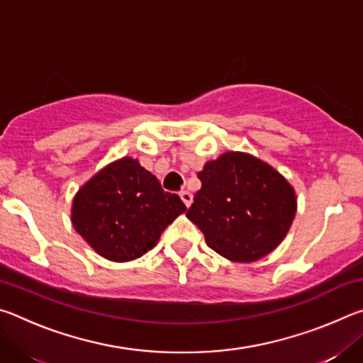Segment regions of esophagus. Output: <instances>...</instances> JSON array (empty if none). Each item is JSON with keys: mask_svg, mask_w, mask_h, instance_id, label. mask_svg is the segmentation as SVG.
I'll use <instances>...</instances> for the list:
<instances>
[{"mask_svg": "<svg viewBox=\"0 0 363 363\" xmlns=\"http://www.w3.org/2000/svg\"><path fill=\"white\" fill-rule=\"evenodd\" d=\"M179 196H181V200L184 201V205H186L187 208L192 205V194L187 192V190H182V192L179 194Z\"/></svg>", "mask_w": 363, "mask_h": 363, "instance_id": "esophagus-1", "label": "esophagus"}]
</instances>
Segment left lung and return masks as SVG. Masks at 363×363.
Returning <instances> with one entry per match:
<instances>
[{
  "label": "left lung",
  "mask_w": 363,
  "mask_h": 363,
  "mask_svg": "<svg viewBox=\"0 0 363 363\" xmlns=\"http://www.w3.org/2000/svg\"><path fill=\"white\" fill-rule=\"evenodd\" d=\"M201 189L186 216L206 245L232 262H255L284 242L298 199L277 169L251 153L225 152L199 173Z\"/></svg>",
  "instance_id": "left-lung-1"
}]
</instances>
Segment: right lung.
<instances>
[{"label":"right lung","instance_id":"1","mask_svg":"<svg viewBox=\"0 0 363 363\" xmlns=\"http://www.w3.org/2000/svg\"><path fill=\"white\" fill-rule=\"evenodd\" d=\"M186 210L179 195L164 192L139 160L123 157L78 189L72 225L99 256L128 262L155 247L162 232Z\"/></svg>","mask_w":363,"mask_h":363}]
</instances>
